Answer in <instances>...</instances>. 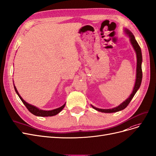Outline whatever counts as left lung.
<instances>
[{
  "label": "left lung",
  "mask_w": 156,
  "mask_h": 156,
  "mask_svg": "<svg viewBox=\"0 0 156 156\" xmlns=\"http://www.w3.org/2000/svg\"><path fill=\"white\" fill-rule=\"evenodd\" d=\"M125 31L126 32V34L129 36L130 37V41L131 44L134 50H135L136 53V56H137V69H136V83H135V85H134V87L133 89V91L132 94H130V95L128 97V98L125 100L124 102L119 105L118 106L115 107V108H112V109H101V108H95L94 106L92 105V106L93 108L98 110L99 112H104V113H113V112H117L121 111L123 109H125L126 107L129 105L130 102L131 101V100L132 99V98H133V96L135 95L136 93L137 92V91L138 90V89L139 88L141 84V80H142V77H143V73H142V68H141V63H142V53H141V48L139 46V45L138 44L137 42L136 41L135 37L133 36V35L132 34V32L128 30V29H125Z\"/></svg>",
  "instance_id": "left-lung-1"
}]
</instances>
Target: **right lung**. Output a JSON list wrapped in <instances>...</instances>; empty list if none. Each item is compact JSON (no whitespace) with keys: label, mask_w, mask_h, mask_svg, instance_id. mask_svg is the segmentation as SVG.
Segmentation results:
<instances>
[{"label":"right lung","mask_w":156,"mask_h":156,"mask_svg":"<svg viewBox=\"0 0 156 156\" xmlns=\"http://www.w3.org/2000/svg\"><path fill=\"white\" fill-rule=\"evenodd\" d=\"M14 88H15V90L16 93L17 94L18 96L19 97V98L20 99V100L22 101V102L23 103V104L25 105V106L27 108V109H28L31 114H33L34 115H36V116H39V117H48V116H53V115H57V114H58L63 108L65 106V104L63 105L62 106H61L60 108H56V109H54V110H41V109H39L38 108H37L36 106H33L31 105L28 103H26V102L23 100V99L21 98L20 95H19L18 91L17 90V88H16L15 86L14 85Z\"/></svg>","instance_id":"right-lung-1"}]
</instances>
